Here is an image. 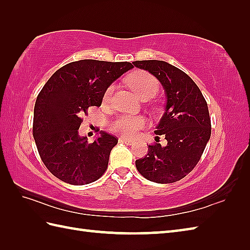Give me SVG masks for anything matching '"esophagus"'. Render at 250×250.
Segmentation results:
<instances>
[{"label":"esophagus","instance_id":"34e87169","mask_svg":"<svg viewBox=\"0 0 250 250\" xmlns=\"http://www.w3.org/2000/svg\"><path fill=\"white\" fill-rule=\"evenodd\" d=\"M119 141H120L121 143H124V144H126V145H133V144H134L133 141L125 139V137H120Z\"/></svg>","mask_w":250,"mask_h":250}]
</instances>
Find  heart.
<instances>
[{
    "label": "heart",
    "instance_id": "heart-1",
    "mask_svg": "<svg viewBox=\"0 0 250 250\" xmlns=\"http://www.w3.org/2000/svg\"><path fill=\"white\" fill-rule=\"evenodd\" d=\"M128 84L135 92L137 97L142 100L146 98H151L157 92L159 87L156 77H153L151 74L144 71H137L132 74L128 78ZM113 91L114 86H109L106 89L104 93V101L109 100ZM144 125L145 120L140 116H122L114 122L113 128L116 132L121 133L124 136L133 137L139 133V131L143 128Z\"/></svg>",
    "mask_w": 250,
    "mask_h": 250
}]
</instances>
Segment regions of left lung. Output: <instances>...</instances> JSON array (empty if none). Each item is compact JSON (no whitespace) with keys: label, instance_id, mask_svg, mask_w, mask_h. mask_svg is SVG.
Masks as SVG:
<instances>
[{"label":"left lung","instance_id":"left-lung-1","mask_svg":"<svg viewBox=\"0 0 250 250\" xmlns=\"http://www.w3.org/2000/svg\"><path fill=\"white\" fill-rule=\"evenodd\" d=\"M132 63L152 74L167 97L166 110L155 133L166 136L167 145L156 143L148 146L147 155L135 161L136 168L150 182L175 183L192 171L209 141L211 125L207 103L195 83L176 66L159 60Z\"/></svg>","mask_w":250,"mask_h":250}]
</instances>
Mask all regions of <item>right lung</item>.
Masks as SVG:
<instances>
[{
	"label": "right lung",
	"instance_id": "1",
	"mask_svg": "<svg viewBox=\"0 0 250 250\" xmlns=\"http://www.w3.org/2000/svg\"><path fill=\"white\" fill-rule=\"evenodd\" d=\"M134 66L130 62L79 60L59 68L37 95L33 137L48 171L71 185H87L107 168L117 137L101 131L93 143L78 129L90 106H101L116 79Z\"/></svg>",
	"mask_w": 250,
	"mask_h": 250
}]
</instances>
